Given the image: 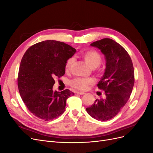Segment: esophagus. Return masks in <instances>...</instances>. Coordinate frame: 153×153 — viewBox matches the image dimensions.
Here are the masks:
<instances>
[{"mask_svg": "<svg viewBox=\"0 0 153 153\" xmlns=\"http://www.w3.org/2000/svg\"><path fill=\"white\" fill-rule=\"evenodd\" d=\"M76 93L78 94H80V95H83V94H85V93L84 92H80V91H77V92H76Z\"/></svg>", "mask_w": 153, "mask_h": 153, "instance_id": "obj_1", "label": "esophagus"}]
</instances>
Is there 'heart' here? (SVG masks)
Here are the masks:
<instances>
[{"instance_id": "obj_1", "label": "heart", "mask_w": 153, "mask_h": 153, "mask_svg": "<svg viewBox=\"0 0 153 153\" xmlns=\"http://www.w3.org/2000/svg\"><path fill=\"white\" fill-rule=\"evenodd\" d=\"M83 59L85 63L91 69L98 68L102 61V57L101 54L96 50H90L84 52L82 55ZM75 61L73 57L69 58L65 64V71L68 72L70 70L73 64ZM94 84V80L92 78H76L71 82V85L75 89L85 91L88 89L90 85Z\"/></svg>"}]
</instances>
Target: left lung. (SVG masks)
Listing matches in <instances>:
<instances>
[{
    "label": "left lung",
    "mask_w": 153,
    "mask_h": 153,
    "mask_svg": "<svg viewBox=\"0 0 153 153\" xmlns=\"http://www.w3.org/2000/svg\"><path fill=\"white\" fill-rule=\"evenodd\" d=\"M105 55V73L98 84L105 91L106 98L96 100L86 108L98 121H106L121 112L131 94L135 82L132 61L126 50L112 39L104 38L91 44Z\"/></svg>",
    "instance_id": "8db88e82"
}]
</instances>
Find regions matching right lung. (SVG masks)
I'll return each instance as SVG.
<instances>
[{
	"mask_svg": "<svg viewBox=\"0 0 153 153\" xmlns=\"http://www.w3.org/2000/svg\"><path fill=\"white\" fill-rule=\"evenodd\" d=\"M76 52L63 42L47 40L30 47L23 56L18 76L21 98L27 108L46 121L61 115L66 100L74 95L66 89L53 90L55 78L65 74V64Z\"/></svg>",
	"mask_w": 153,
	"mask_h": 153,
	"instance_id": "add662e5",
	"label": "right lung"
}]
</instances>
